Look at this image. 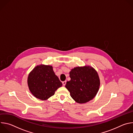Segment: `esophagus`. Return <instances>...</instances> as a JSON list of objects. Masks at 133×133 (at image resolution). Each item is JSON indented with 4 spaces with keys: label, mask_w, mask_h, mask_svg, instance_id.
I'll return each mask as SVG.
<instances>
[{
    "label": "esophagus",
    "mask_w": 133,
    "mask_h": 133,
    "mask_svg": "<svg viewBox=\"0 0 133 133\" xmlns=\"http://www.w3.org/2000/svg\"><path fill=\"white\" fill-rule=\"evenodd\" d=\"M62 83H63V86H65V85H66V81L63 82H62Z\"/></svg>",
    "instance_id": "obj_1"
}]
</instances>
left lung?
Masks as SVG:
<instances>
[{
    "mask_svg": "<svg viewBox=\"0 0 133 133\" xmlns=\"http://www.w3.org/2000/svg\"><path fill=\"white\" fill-rule=\"evenodd\" d=\"M70 81L66 88L76 102L84 104L92 100L97 95L100 86V79L97 71L90 66L76 67L69 72Z\"/></svg>",
    "mask_w": 133,
    "mask_h": 133,
    "instance_id": "left-lung-1",
    "label": "left lung"
}]
</instances>
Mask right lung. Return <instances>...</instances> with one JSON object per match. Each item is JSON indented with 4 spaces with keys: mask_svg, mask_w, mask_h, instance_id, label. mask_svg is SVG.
<instances>
[{
    "mask_svg": "<svg viewBox=\"0 0 133 133\" xmlns=\"http://www.w3.org/2000/svg\"><path fill=\"white\" fill-rule=\"evenodd\" d=\"M27 84L33 96L43 101L53 96L63 85L55 75L52 66L43 64L36 66L30 72Z\"/></svg>",
    "mask_w": 133,
    "mask_h": 133,
    "instance_id": "1",
    "label": "right lung"
}]
</instances>
